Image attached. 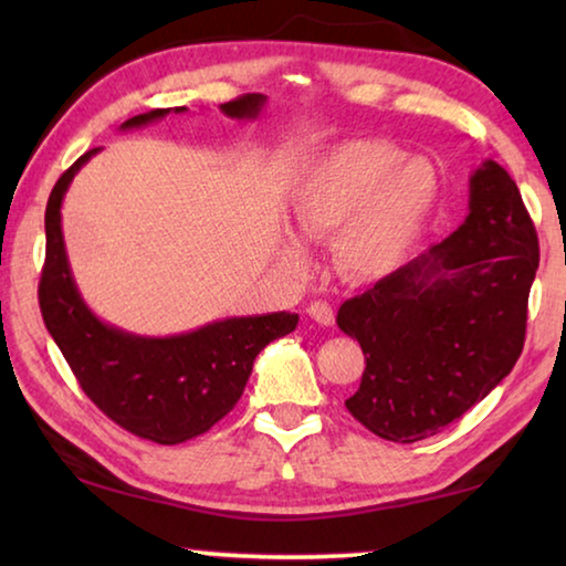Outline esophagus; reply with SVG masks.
Segmentation results:
<instances>
[{
    "instance_id": "esophagus-1",
    "label": "esophagus",
    "mask_w": 566,
    "mask_h": 566,
    "mask_svg": "<svg viewBox=\"0 0 566 566\" xmlns=\"http://www.w3.org/2000/svg\"><path fill=\"white\" fill-rule=\"evenodd\" d=\"M306 312H310V317L317 322V324H324V327H332L334 324V310L327 304V302H312L310 306H306Z\"/></svg>"
}]
</instances>
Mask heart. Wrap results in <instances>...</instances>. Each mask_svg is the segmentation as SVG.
I'll return each mask as SVG.
<instances>
[{"mask_svg": "<svg viewBox=\"0 0 566 566\" xmlns=\"http://www.w3.org/2000/svg\"><path fill=\"white\" fill-rule=\"evenodd\" d=\"M437 199L439 177L427 159H405L389 142H344L306 171L294 222L310 239L339 234L334 254L352 280H379L424 237ZM284 256L294 270L310 264L300 242L286 244Z\"/></svg>", "mask_w": 566, "mask_h": 566, "instance_id": "b5f03b06", "label": "heart"}]
</instances>
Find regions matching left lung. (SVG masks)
Returning a JSON list of instances; mask_svg holds the SVG:
<instances>
[{
  "label": "left lung",
  "mask_w": 566,
  "mask_h": 566,
  "mask_svg": "<svg viewBox=\"0 0 566 566\" xmlns=\"http://www.w3.org/2000/svg\"><path fill=\"white\" fill-rule=\"evenodd\" d=\"M539 239L506 169L469 179V214L415 262L344 302L337 324L367 359L344 401L369 432L427 439L482 401L524 349Z\"/></svg>",
  "instance_id": "8db88e82"
}]
</instances>
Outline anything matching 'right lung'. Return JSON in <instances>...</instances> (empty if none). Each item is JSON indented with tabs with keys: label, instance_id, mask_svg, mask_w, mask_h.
<instances>
[{
	"label": "right lung",
	"instance_id": "right-lung-1",
	"mask_svg": "<svg viewBox=\"0 0 566 566\" xmlns=\"http://www.w3.org/2000/svg\"><path fill=\"white\" fill-rule=\"evenodd\" d=\"M264 94H242L222 104L232 119H256ZM171 109H151L122 124L145 127ZM185 112V107H175ZM90 149L56 179L44 212L46 256L40 280V310L76 381L114 424L157 444H181L212 429L242 397L252 364L266 344L296 329L300 314L212 322L177 337H137L109 327L76 292L62 237V199Z\"/></svg>",
	"mask_w": 566,
	"mask_h": 566
}]
</instances>
